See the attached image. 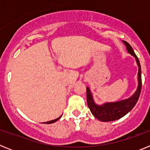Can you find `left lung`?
Returning a JSON list of instances; mask_svg holds the SVG:
<instances>
[{"label":"left lung","instance_id":"8db88e82","mask_svg":"<svg viewBox=\"0 0 150 150\" xmlns=\"http://www.w3.org/2000/svg\"><path fill=\"white\" fill-rule=\"evenodd\" d=\"M122 43L126 46V50L129 54L135 58V60L138 66L137 73V87L134 93L126 99L115 102H106L103 104H96L94 100L93 95L88 87H86L87 104L90 111L96 119L101 122H110L117 120L128 113L133 109L135 104H137L140 96L142 81H141V67L138 58L135 55L133 49L126 41L122 40Z\"/></svg>","mask_w":150,"mask_h":150}]
</instances>
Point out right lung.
<instances>
[{
  "label": "right lung",
  "mask_w": 150,
  "mask_h": 150,
  "mask_svg": "<svg viewBox=\"0 0 150 150\" xmlns=\"http://www.w3.org/2000/svg\"><path fill=\"white\" fill-rule=\"evenodd\" d=\"M62 115L61 116H59V118H57V119H55V120H51V121H48V122H45L44 123H46V124H52V123H54V122H55L58 121V120H59V119H60V118L62 117Z\"/></svg>",
  "instance_id": "1"
}]
</instances>
